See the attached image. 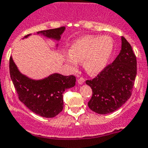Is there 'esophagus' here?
I'll return each mask as SVG.
<instances>
[{"instance_id":"34e87169","label":"esophagus","mask_w":148,"mask_h":148,"mask_svg":"<svg viewBox=\"0 0 148 148\" xmlns=\"http://www.w3.org/2000/svg\"><path fill=\"white\" fill-rule=\"evenodd\" d=\"M84 81H85V80L83 78H80L78 79V84L80 85L83 84L84 83Z\"/></svg>"}]
</instances>
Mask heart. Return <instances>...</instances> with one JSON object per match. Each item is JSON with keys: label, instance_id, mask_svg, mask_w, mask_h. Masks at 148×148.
Wrapping results in <instances>:
<instances>
[{"label": "heart", "instance_id": "b5f03b06", "mask_svg": "<svg viewBox=\"0 0 148 148\" xmlns=\"http://www.w3.org/2000/svg\"><path fill=\"white\" fill-rule=\"evenodd\" d=\"M114 51V43L108 36H86L75 40L68 48L64 60L74 70L77 62H83L85 71L90 75H97L104 70Z\"/></svg>", "mask_w": 148, "mask_h": 148}]
</instances>
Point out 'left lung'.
<instances>
[{
  "instance_id": "1",
  "label": "left lung",
  "mask_w": 148,
  "mask_h": 148,
  "mask_svg": "<svg viewBox=\"0 0 148 148\" xmlns=\"http://www.w3.org/2000/svg\"><path fill=\"white\" fill-rule=\"evenodd\" d=\"M136 75V56L131 45L122 36L121 50L114 61L96 78L86 81L92 89L89 108L100 114L119 109L131 97Z\"/></svg>"
}]
</instances>
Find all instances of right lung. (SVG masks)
Wrapping results in <instances>:
<instances>
[{
  "mask_svg": "<svg viewBox=\"0 0 148 148\" xmlns=\"http://www.w3.org/2000/svg\"><path fill=\"white\" fill-rule=\"evenodd\" d=\"M65 27L38 32L47 39L59 42L65 32ZM32 34L24 36L26 39ZM59 44H56L57 50ZM9 72L19 99L30 110L40 116L51 118L59 114L63 109V93L66 89L75 85V77L64 76L53 73L42 79H34L22 73L14 63L12 56L9 60Z\"/></svg>",
  "mask_w": 148,
  "mask_h": 148,
  "instance_id": "add662e5",
  "label": "right lung"
}]
</instances>
